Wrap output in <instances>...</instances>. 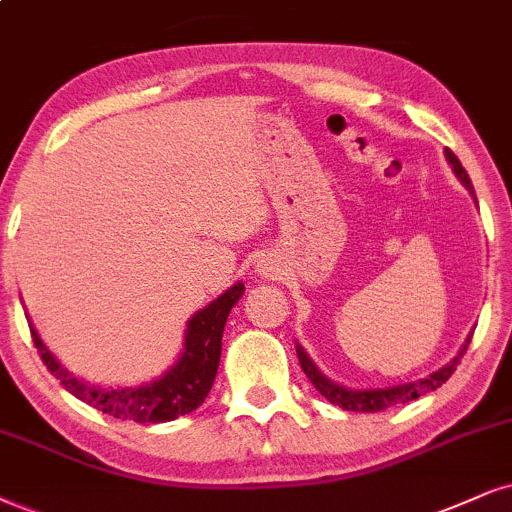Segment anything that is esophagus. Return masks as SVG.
I'll return each instance as SVG.
<instances>
[{"label": "esophagus", "mask_w": 512, "mask_h": 512, "mask_svg": "<svg viewBox=\"0 0 512 512\" xmlns=\"http://www.w3.org/2000/svg\"><path fill=\"white\" fill-rule=\"evenodd\" d=\"M256 270H258V275H263V277H275L277 275V263L273 261V258H258L256 261Z\"/></svg>", "instance_id": "1"}]
</instances>
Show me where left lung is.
I'll use <instances>...</instances> for the list:
<instances>
[{"mask_svg": "<svg viewBox=\"0 0 512 512\" xmlns=\"http://www.w3.org/2000/svg\"><path fill=\"white\" fill-rule=\"evenodd\" d=\"M444 154H446V161H449V166L453 168V173H456V178L463 182L465 189H468L472 197H475V189H472V182L468 178V173H465V168L460 166L458 156L453 154L451 149H444ZM470 339H472V334L465 339V344L460 346L458 356H453L451 361L444 365V368L430 372V375L422 377V380L394 384V387H377V389H351V387H344V384H339V382H332L330 377L323 375V372L318 370V365L311 361V356H308V353L304 351V346H301L299 342H296V356H299L301 368H304L308 380L313 382V387L318 389L327 401L334 403V406H339L344 410H356V413H377V410L391 408V406H396V403L415 401V399H420V396L439 389L441 384H444L453 375V370H456V365L460 363V358H463V353L468 351Z\"/></svg>", "mask_w": 512, "mask_h": 512, "instance_id": "8db88e82", "label": "left lung"}]
</instances>
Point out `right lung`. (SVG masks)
I'll return each instance as SVG.
<instances>
[{"label": "right lung", "instance_id": "1", "mask_svg": "<svg viewBox=\"0 0 512 512\" xmlns=\"http://www.w3.org/2000/svg\"><path fill=\"white\" fill-rule=\"evenodd\" d=\"M244 285L235 282L227 287L218 299L199 308L192 318L187 320L185 344H182L180 358L161 377L151 382L132 384V387H104V384L87 382L85 377L73 375L56 361L52 351L44 346L40 334L28 320L33 342L40 351L42 363L52 372L56 380H61L75 399L90 403L102 413L113 418L132 420V422H170L180 415L197 410L216 380L220 349H223V330L232 306L242 299Z\"/></svg>", "mask_w": 512, "mask_h": 512}]
</instances>
